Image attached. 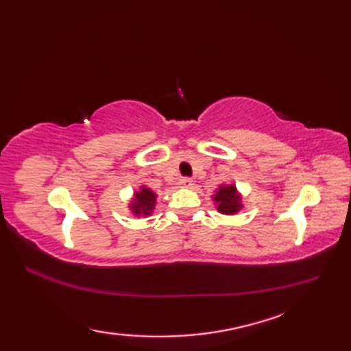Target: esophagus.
Returning a JSON list of instances; mask_svg holds the SVG:
<instances>
[{"label":"esophagus","instance_id":"34e87169","mask_svg":"<svg viewBox=\"0 0 351 351\" xmlns=\"http://www.w3.org/2000/svg\"><path fill=\"white\" fill-rule=\"evenodd\" d=\"M180 187H182V189H190V187H193V181L190 180V178H181L180 180Z\"/></svg>","mask_w":351,"mask_h":351}]
</instances>
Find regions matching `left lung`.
Returning <instances> with one entry per match:
<instances>
[{"instance_id":"left-lung-1","label":"left lung","mask_w":351,"mask_h":351,"mask_svg":"<svg viewBox=\"0 0 351 351\" xmlns=\"http://www.w3.org/2000/svg\"><path fill=\"white\" fill-rule=\"evenodd\" d=\"M217 211L225 215H234L243 208V197L238 193L235 184L220 185L213 196Z\"/></svg>"}]
</instances>
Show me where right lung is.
<instances>
[{
    "mask_svg": "<svg viewBox=\"0 0 351 351\" xmlns=\"http://www.w3.org/2000/svg\"><path fill=\"white\" fill-rule=\"evenodd\" d=\"M156 204V195L151 190L147 189L146 185H141L140 190L134 191V196L131 199L130 204V210L134 215H151L154 213V208Z\"/></svg>",
    "mask_w": 351,
    "mask_h": 351,
    "instance_id": "right-lung-1",
    "label": "right lung"
}]
</instances>
